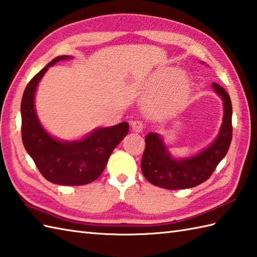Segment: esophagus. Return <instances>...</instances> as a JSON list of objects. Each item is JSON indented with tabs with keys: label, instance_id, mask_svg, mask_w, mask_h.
Masks as SVG:
<instances>
[{
	"label": "esophagus",
	"instance_id": "1",
	"mask_svg": "<svg viewBox=\"0 0 257 257\" xmlns=\"http://www.w3.org/2000/svg\"><path fill=\"white\" fill-rule=\"evenodd\" d=\"M131 126H132V130L134 132H142L144 130V124L141 121H133L131 123Z\"/></svg>",
	"mask_w": 257,
	"mask_h": 257
}]
</instances>
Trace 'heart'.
<instances>
[{
	"label": "heart",
	"instance_id": "obj_1",
	"mask_svg": "<svg viewBox=\"0 0 257 257\" xmlns=\"http://www.w3.org/2000/svg\"><path fill=\"white\" fill-rule=\"evenodd\" d=\"M167 80L169 82H167ZM166 82L168 84L165 87V91L151 104L153 111L165 112L179 105L186 96L188 87H190V82H188V78L184 72L176 71L171 75L170 71H163L152 78L149 83V88L153 92L159 91L165 86Z\"/></svg>",
	"mask_w": 257,
	"mask_h": 257
}]
</instances>
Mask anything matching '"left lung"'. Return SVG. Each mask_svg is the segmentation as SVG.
Returning a JSON list of instances; mask_svg holds the SVG:
<instances>
[{
    "instance_id": "8db88e82",
    "label": "left lung",
    "mask_w": 257,
    "mask_h": 257,
    "mask_svg": "<svg viewBox=\"0 0 257 257\" xmlns=\"http://www.w3.org/2000/svg\"><path fill=\"white\" fill-rule=\"evenodd\" d=\"M213 90L223 101V122L216 139L194 156L174 159L158 133L145 136V150L141 169L146 180L166 190L191 188L205 182L226 155L232 141V102L227 92L212 83Z\"/></svg>"
}]
</instances>
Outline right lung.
Here are the masks:
<instances>
[{
    "label": "right lung",
    "instance_id": "1",
    "mask_svg": "<svg viewBox=\"0 0 257 257\" xmlns=\"http://www.w3.org/2000/svg\"><path fill=\"white\" fill-rule=\"evenodd\" d=\"M62 55L51 61L25 87L21 103L22 141L41 174L59 185H85L95 181L105 169L113 150L126 136L128 123L98 127L77 141H62L49 134L40 123L34 106L36 87L49 67L71 60Z\"/></svg>",
    "mask_w": 257,
    "mask_h": 257
}]
</instances>
